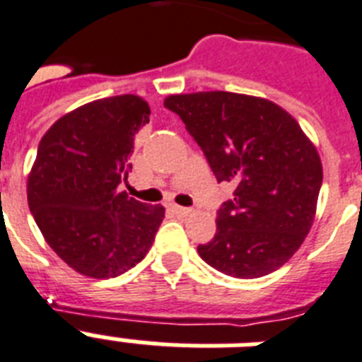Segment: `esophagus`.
Listing matches in <instances>:
<instances>
[{
    "mask_svg": "<svg viewBox=\"0 0 362 362\" xmlns=\"http://www.w3.org/2000/svg\"><path fill=\"white\" fill-rule=\"evenodd\" d=\"M171 211L176 215H182V217H186V215L191 214L189 208H184V206H178V204H171Z\"/></svg>",
    "mask_w": 362,
    "mask_h": 362,
    "instance_id": "34e87169",
    "label": "esophagus"
}]
</instances>
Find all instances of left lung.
Wrapping results in <instances>:
<instances>
[{"label":"left lung","instance_id":"left-lung-1","mask_svg":"<svg viewBox=\"0 0 362 362\" xmlns=\"http://www.w3.org/2000/svg\"><path fill=\"white\" fill-rule=\"evenodd\" d=\"M217 182L233 199L217 209V232L199 256L232 278H259L287 263L317 211L322 163L293 115L274 103L232 92L171 95Z\"/></svg>","mask_w":362,"mask_h":362}]
</instances>
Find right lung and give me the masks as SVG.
<instances>
[{
  "mask_svg": "<svg viewBox=\"0 0 362 362\" xmlns=\"http://www.w3.org/2000/svg\"><path fill=\"white\" fill-rule=\"evenodd\" d=\"M148 115L141 97H106L60 117L40 139L29 209L47 245L81 274L115 278L153 247L165 209L119 191Z\"/></svg>",
  "mask_w": 362,
  "mask_h": 362,
  "instance_id": "obj_1",
  "label": "right lung"
}]
</instances>
